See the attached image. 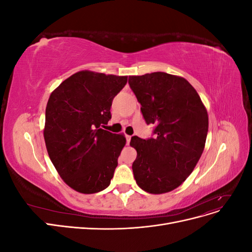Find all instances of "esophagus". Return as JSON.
<instances>
[{
  "label": "esophagus",
  "mask_w": 252,
  "mask_h": 252,
  "mask_svg": "<svg viewBox=\"0 0 252 252\" xmlns=\"http://www.w3.org/2000/svg\"><path fill=\"white\" fill-rule=\"evenodd\" d=\"M125 138H126V143L127 144L130 143V140H131V136L130 135H125Z\"/></svg>",
  "instance_id": "esophagus-1"
}]
</instances>
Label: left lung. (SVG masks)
<instances>
[{
    "instance_id": "left-lung-1",
    "label": "left lung",
    "mask_w": 252,
    "mask_h": 252,
    "mask_svg": "<svg viewBox=\"0 0 252 252\" xmlns=\"http://www.w3.org/2000/svg\"><path fill=\"white\" fill-rule=\"evenodd\" d=\"M154 138L132 136L136 184L154 194L178 188L194 169L208 132V113L187 80L166 72L131 75L128 80Z\"/></svg>"
}]
</instances>
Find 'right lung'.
Segmentation results:
<instances>
[{"label":"right lung","instance_id":"add662e5","mask_svg":"<svg viewBox=\"0 0 252 252\" xmlns=\"http://www.w3.org/2000/svg\"><path fill=\"white\" fill-rule=\"evenodd\" d=\"M127 77L83 70L52 91L45 112L49 158L66 184L81 193L107 188L125 146L123 134L102 129Z\"/></svg>","mask_w":252,"mask_h":252}]
</instances>
